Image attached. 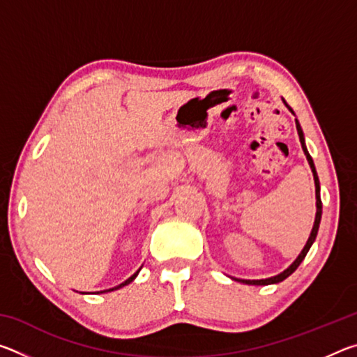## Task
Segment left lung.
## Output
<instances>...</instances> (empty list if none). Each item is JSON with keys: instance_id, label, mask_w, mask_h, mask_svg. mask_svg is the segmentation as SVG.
<instances>
[{"instance_id": "1", "label": "left lung", "mask_w": 357, "mask_h": 357, "mask_svg": "<svg viewBox=\"0 0 357 357\" xmlns=\"http://www.w3.org/2000/svg\"><path fill=\"white\" fill-rule=\"evenodd\" d=\"M282 100H283V104L287 105L288 110L294 114L293 108L287 104L285 99H282ZM294 116H296V114H294ZM296 129H298V135H299V140H301L302 151H304V154H305V157H307V162H309V165H310V168H312V173H313V181H315V197H317V214H315V222H313V228H312V231H310V236H309V239H307V243H305V245H304V249L301 250V253L298 255V258H296L294 261H293L291 264H289L285 271H283V273L277 274V275H274V277H269V279H259V280L234 279V280H238V282H241V283H245V285H273V283H279V282H282V280H285L287 277L291 275V274L294 273V271L298 269V266L302 263V259L305 258L307 252L310 250L312 244L315 243V239H317L318 228H319V222H321V213H323L321 197H319V179H318V174H317L315 164H313V160H312V157H310V154H309V151H307V146H305V138H304V132H302V128H301V124H299V121H298V119H296Z\"/></svg>"}]
</instances>
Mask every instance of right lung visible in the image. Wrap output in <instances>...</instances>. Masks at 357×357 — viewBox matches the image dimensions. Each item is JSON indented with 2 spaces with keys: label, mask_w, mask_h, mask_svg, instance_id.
I'll list each match as a JSON object with an SVG mask.
<instances>
[{
  "label": "right lung",
  "mask_w": 357,
  "mask_h": 357,
  "mask_svg": "<svg viewBox=\"0 0 357 357\" xmlns=\"http://www.w3.org/2000/svg\"><path fill=\"white\" fill-rule=\"evenodd\" d=\"M140 269H142V268H140ZM140 269H138V271H137V273H135L134 275H130L128 280H126V282H123V283H119V285H118V287L108 288V289H104V291H98V293H110V291H114V289H119V288H123V287H126V285H129V283H130L132 280H134V279H135V277L138 275V273H140ZM82 294H84V293H82Z\"/></svg>",
  "instance_id": "1"
}]
</instances>
